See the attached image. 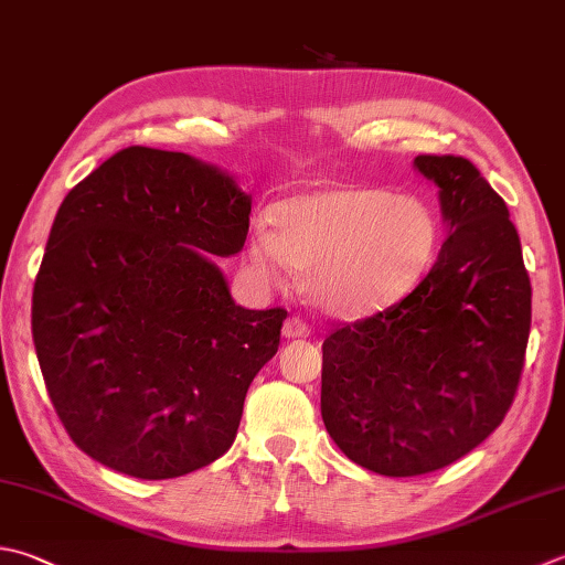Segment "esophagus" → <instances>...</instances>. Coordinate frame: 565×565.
Returning <instances> with one entry per match:
<instances>
[{"instance_id": "esophagus-1", "label": "esophagus", "mask_w": 565, "mask_h": 565, "mask_svg": "<svg viewBox=\"0 0 565 565\" xmlns=\"http://www.w3.org/2000/svg\"><path fill=\"white\" fill-rule=\"evenodd\" d=\"M310 332H312L310 324H307L305 319H300V317H290L282 324V337L285 339H305V337H310Z\"/></svg>"}]
</instances>
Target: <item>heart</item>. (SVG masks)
Returning <instances> with one entry per match:
<instances>
[{"instance_id": "b5f03b06", "label": "heart", "mask_w": 565, "mask_h": 565, "mask_svg": "<svg viewBox=\"0 0 565 565\" xmlns=\"http://www.w3.org/2000/svg\"><path fill=\"white\" fill-rule=\"evenodd\" d=\"M273 231H253L246 260L255 278L278 285L287 265L319 310L359 317L401 300L438 248L435 211L415 194L379 186H324L280 201Z\"/></svg>"}]
</instances>
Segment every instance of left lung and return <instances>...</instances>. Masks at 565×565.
Masks as SVG:
<instances>
[{"instance_id":"8db88e82","label":"left lung","mask_w":565,"mask_h":565,"mask_svg":"<svg viewBox=\"0 0 565 565\" xmlns=\"http://www.w3.org/2000/svg\"><path fill=\"white\" fill-rule=\"evenodd\" d=\"M448 238L401 302L322 344V420L351 462L435 472L492 435L524 371L531 282L504 199L470 159L418 154Z\"/></svg>"}]
</instances>
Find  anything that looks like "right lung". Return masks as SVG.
I'll use <instances>...</instances> for the list:
<instances>
[{"instance_id": "1", "label": "right lung", "mask_w": 565, "mask_h": 565, "mask_svg": "<svg viewBox=\"0 0 565 565\" xmlns=\"http://www.w3.org/2000/svg\"><path fill=\"white\" fill-rule=\"evenodd\" d=\"M250 196L184 152L127 147L63 199L31 334L63 428L137 480L206 467L236 440L287 312L233 302L214 255L248 236Z\"/></svg>"}]
</instances>
